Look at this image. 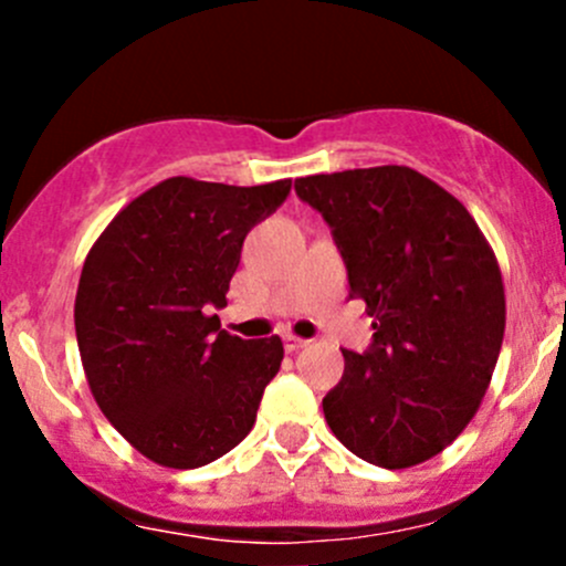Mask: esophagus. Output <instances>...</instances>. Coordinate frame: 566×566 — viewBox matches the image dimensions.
I'll return each mask as SVG.
<instances>
[{
  "mask_svg": "<svg viewBox=\"0 0 566 566\" xmlns=\"http://www.w3.org/2000/svg\"><path fill=\"white\" fill-rule=\"evenodd\" d=\"M306 345H310V339H304V336H295V334L284 336V347H287V353L301 350V347H306Z\"/></svg>",
  "mask_w": 566,
  "mask_h": 566,
  "instance_id": "34e87169",
  "label": "esophagus"
}]
</instances>
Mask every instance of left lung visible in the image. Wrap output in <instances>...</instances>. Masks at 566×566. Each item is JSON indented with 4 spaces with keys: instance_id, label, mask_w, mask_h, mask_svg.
Listing matches in <instances>:
<instances>
[{
    "instance_id": "1",
    "label": "left lung",
    "mask_w": 566,
    "mask_h": 566,
    "mask_svg": "<svg viewBox=\"0 0 566 566\" xmlns=\"http://www.w3.org/2000/svg\"><path fill=\"white\" fill-rule=\"evenodd\" d=\"M334 230L350 298L375 319L369 353L342 350L325 394L331 432L373 465H419L468 427L493 380L506 328L495 251L447 188L410 167L295 180Z\"/></svg>"
}]
</instances>
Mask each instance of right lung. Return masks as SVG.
<instances>
[{
  "instance_id": "obj_1",
  "label": "right lung",
  "mask_w": 566,
  "mask_h": 566,
  "mask_svg": "<svg viewBox=\"0 0 566 566\" xmlns=\"http://www.w3.org/2000/svg\"><path fill=\"white\" fill-rule=\"evenodd\" d=\"M290 188L169 177L130 199L84 260L73 319L90 391L158 465H208L254 427L284 345L227 334L210 310L227 306L249 230Z\"/></svg>"
}]
</instances>
